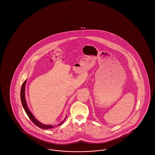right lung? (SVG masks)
<instances>
[{
	"label": "right lung",
	"instance_id": "obj_1",
	"mask_svg": "<svg viewBox=\"0 0 155 155\" xmlns=\"http://www.w3.org/2000/svg\"><path fill=\"white\" fill-rule=\"evenodd\" d=\"M26 81H27V80L25 81H24V82L22 84V86H21V92H20V96H21V103H22V106H23L24 110L25 111L27 114L28 115V116L30 118V120L33 122V123L38 126V127H39L42 129H46V130L52 128L53 127V125H44V124L41 123L39 121H38L37 119L35 118V117L32 115V114L31 113L30 110L28 109V108L27 107V105L26 104L25 99V83H26ZM63 123V121L59 125H61Z\"/></svg>",
	"mask_w": 155,
	"mask_h": 155
}]
</instances>
